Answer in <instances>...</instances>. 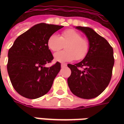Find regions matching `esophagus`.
Returning <instances> with one entry per match:
<instances>
[{"label":"esophagus","instance_id":"1","mask_svg":"<svg viewBox=\"0 0 124 124\" xmlns=\"http://www.w3.org/2000/svg\"><path fill=\"white\" fill-rule=\"evenodd\" d=\"M66 66H67V64H65V63H62V64H61V67L62 68L66 67Z\"/></svg>","mask_w":124,"mask_h":124}]
</instances>
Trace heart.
I'll use <instances>...</instances> for the list:
<instances>
[{"label": "heart", "instance_id": "obj_1", "mask_svg": "<svg viewBox=\"0 0 124 124\" xmlns=\"http://www.w3.org/2000/svg\"><path fill=\"white\" fill-rule=\"evenodd\" d=\"M47 46L52 52L59 51L64 46L65 50L54 54V60L61 62L74 59L82 60L87 56L90 49L88 40L74 29L62 31L60 37L56 34H52L48 39Z\"/></svg>", "mask_w": 124, "mask_h": 124}]
</instances>
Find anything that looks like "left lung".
I'll list each match as a JSON object with an SVG mask.
<instances>
[{
  "label": "left lung",
  "mask_w": 124,
  "mask_h": 124,
  "mask_svg": "<svg viewBox=\"0 0 124 124\" xmlns=\"http://www.w3.org/2000/svg\"><path fill=\"white\" fill-rule=\"evenodd\" d=\"M88 38L90 49L85 58L76 64H68L71 75L68 84L75 96L94 98L101 94L111 80L114 64V51L108 42L88 27L76 26Z\"/></svg>",
  "instance_id": "left-lung-1"
}]
</instances>
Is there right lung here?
I'll return each instance as SVG.
<instances>
[{
    "label": "right lung",
    "mask_w": 124,
    "mask_h": 124,
    "mask_svg": "<svg viewBox=\"0 0 124 124\" xmlns=\"http://www.w3.org/2000/svg\"><path fill=\"white\" fill-rule=\"evenodd\" d=\"M63 26L40 23L18 37L8 50L7 70L13 88L20 95L36 99L51 88L60 70L57 62L44 67L54 59L47 46L48 38Z\"/></svg>",
    "instance_id": "obj_1"
}]
</instances>
